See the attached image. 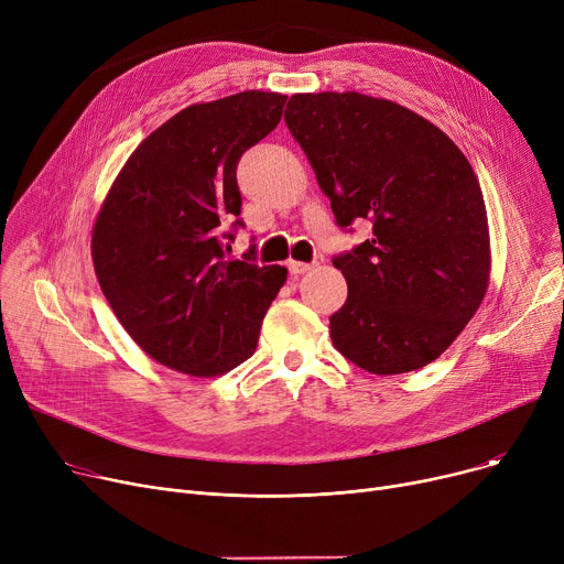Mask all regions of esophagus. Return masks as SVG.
I'll use <instances>...</instances> for the list:
<instances>
[{"label":"esophagus","mask_w":564,"mask_h":564,"mask_svg":"<svg viewBox=\"0 0 564 564\" xmlns=\"http://www.w3.org/2000/svg\"><path fill=\"white\" fill-rule=\"evenodd\" d=\"M311 262H300V260H290L288 262V272L292 274V276H300V274H306L308 270H311Z\"/></svg>","instance_id":"esophagus-1"}]
</instances>
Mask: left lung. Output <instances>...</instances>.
Segmentation results:
<instances>
[{"mask_svg":"<svg viewBox=\"0 0 564 564\" xmlns=\"http://www.w3.org/2000/svg\"><path fill=\"white\" fill-rule=\"evenodd\" d=\"M285 126L336 224L370 240L334 256L347 302L334 347L372 375L419 370L451 347L489 285L487 207L464 153L436 126L364 94H297Z\"/></svg>","mask_w":564,"mask_h":564,"instance_id":"8db88e82","label":"left lung"}]
</instances>
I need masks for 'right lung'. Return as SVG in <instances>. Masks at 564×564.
<instances>
[{"instance_id":"right-lung-1","label":"right lung","mask_w":564,"mask_h":564,"mask_svg":"<svg viewBox=\"0 0 564 564\" xmlns=\"http://www.w3.org/2000/svg\"><path fill=\"white\" fill-rule=\"evenodd\" d=\"M288 96L245 91L177 111L145 137L94 226L98 283L118 322L158 364L215 377L256 351L288 270L256 247L228 258L242 228L237 162L270 134Z\"/></svg>"}]
</instances>
